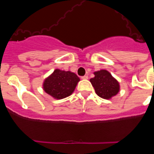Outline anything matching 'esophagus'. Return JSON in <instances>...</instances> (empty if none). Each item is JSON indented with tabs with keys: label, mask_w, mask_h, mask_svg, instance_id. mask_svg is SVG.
<instances>
[{
	"label": "esophagus",
	"mask_w": 154,
	"mask_h": 154,
	"mask_svg": "<svg viewBox=\"0 0 154 154\" xmlns=\"http://www.w3.org/2000/svg\"><path fill=\"white\" fill-rule=\"evenodd\" d=\"M89 79L88 75H84V76H82V80H86V79Z\"/></svg>",
	"instance_id": "obj_1"
}]
</instances>
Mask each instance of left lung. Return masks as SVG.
Wrapping results in <instances>:
<instances>
[{"mask_svg": "<svg viewBox=\"0 0 154 154\" xmlns=\"http://www.w3.org/2000/svg\"><path fill=\"white\" fill-rule=\"evenodd\" d=\"M94 77L90 79V82L95 92L99 97L110 99L117 95L120 89L119 82L114 78L109 72L105 69L94 72Z\"/></svg>", "mask_w": 154, "mask_h": 154, "instance_id": "1", "label": "left lung"}]
</instances>
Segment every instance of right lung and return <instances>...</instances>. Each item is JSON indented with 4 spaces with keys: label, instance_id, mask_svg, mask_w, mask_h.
I'll use <instances>...</instances> for the list:
<instances>
[{
    "label": "right lung",
    "instance_id": "obj_1",
    "mask_svg": "<svg viewBox=\"0 0 154 154\" xmlns=\"http://www.w3.org/2000/svg\"><path fill=\"white\" fill-rule=\"evenodd\" d=\"M79 81L75 73L57 69L44 80L42 87L51 97L62 99L73 93Z\"/></svg>",
    "mask_w": 154,
    "mask_h": 154
}]
</instances>
